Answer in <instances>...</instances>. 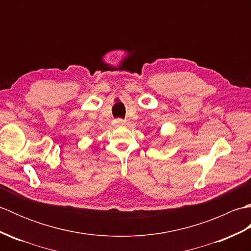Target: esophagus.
I'll list each match as a JSON object with an SVG mask.
<instances>
[{
	"label": "esophagus",
	"mask_w": 251,
	"mask_h": 251,
	"mask_svg": "<svg viewBox=\"0 0 251 251\" xmlns=\"http://www.w3.org/2000/svg\"><path fill=\"white\" fill-rule=\"evenodd\" d=\"M114 124H116V125H124L125 124V121L122 120V119H117V120H114Z\"/></svg>",
	"instance_id": "1"
}]
</instances>
